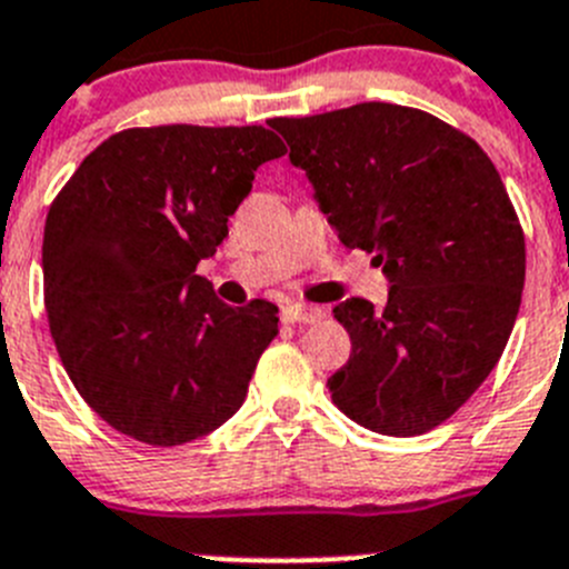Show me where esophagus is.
<instances>
[{
    "instance_id": "obj_1",
    "label": "esophagus",
    "mask_w": 569,
    "mask_h": 569,
    "mask_svg": "<svg viewBox=\"0 0 569 569\" xmlns=\"http://www.w3.org/2000/svg\"><path fill=\"white\" fill-rule=\"evenodd\" d=\"M322 317H326V311L317 309V306H306V303H286L283 306L286 322H320Z\"/></svg>"
}]
</instances>
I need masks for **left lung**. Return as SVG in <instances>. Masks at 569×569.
<instances>
[{
    "mask_svg": "<svg viewBox=\"0 0 569 569\" xmlns=\"http://www.w3.org/2000/svg\"><path fill=\"white\" fill-rule=\"evenodd\" d=\"M289 161L348 249L373 252L388 303L335 306L351 357L329 391L386 437L431 431L488 380L525 289V234L473 138L413 107L366 104L272 119Z\"/></svg>",
    "mask_w": 569,
    "mask_h": 569,
    "instance_id": "1",
    "label": "left lung"
}]
</instances>
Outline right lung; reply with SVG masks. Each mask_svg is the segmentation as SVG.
<instances>
[{
    "label": "right lung",
    "instance_id": "1",
    "mask_svg": "<svg viewBox=\"0 0 569 569\" xmlns=\"http://www.w3.org/2000/svg\"><path fill=\"white\" fill-rule=\"evenodd\" d=\"M283 152L266 127H136L56 196L42 243L50 335L87 406L124 437L172 448L243 406L278 306H227L196 266L218 252L260 163Z\"/></svg>",
    "mask_w": 569,
    "mask_h": 569
}]
</instances>
